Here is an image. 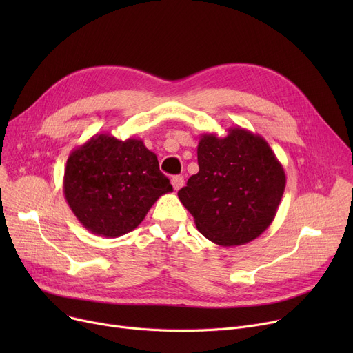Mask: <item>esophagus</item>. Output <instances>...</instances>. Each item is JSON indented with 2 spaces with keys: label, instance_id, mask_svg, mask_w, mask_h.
<instances>
[{
  "label": "esophagus",
  "instance_id": "obj_1",
  "mask_svg": "<svg viewBox=\"0 0 353 353\" xmlns=\"http://www.w3.org/2000/svg\"><path fill=\"white\" fill-rule=\"evenodd\" d=\"M172 184H173V188H174L176 192L180 190V189L183 188V184H184L183 176H173V177H172Z\"/></svg>",
  "mask_w": 353,
  "mask_h": 353
}]
</instances>
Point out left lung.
<instances>
[{
    "label": "left lung",
    "instance_id": "1",
    "mask_svg": "<svg viewBox=\"0 0 353 353\" xmlns=\"http://www.w3.org/2000/svg\"><path fill=\"white\" fill-rule=\"evenodd\" d=\"M199 173L177 196L197 230L219 246H242L261 236L279 209L283 165L268 141L242 127L225 137L200 136Z\"/></svg>",
    "mask_w": 353,
    "mask_h": 353
}]
</instances>
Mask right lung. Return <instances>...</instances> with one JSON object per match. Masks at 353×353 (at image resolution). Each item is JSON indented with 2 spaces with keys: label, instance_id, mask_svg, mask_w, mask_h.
Listing matches in <instances>:
<instances>
[{
  "label": "right lung",
  "instance_id": "obj_1",
  "mask_svg": "<svg viewBox=\"0 0 353 353\" xmlns=\"http://www.w3.org/2000/svg\"><path fill=\"white\" fill-rule=\"evenodd\" d=\"M63 192L88 232L120 237L134 230L160 196L173 192L143 140L92 136L70 153Z\"/></svg>",
  "mask_w": 353,
  "mask_h": 353
}]
</instances>
